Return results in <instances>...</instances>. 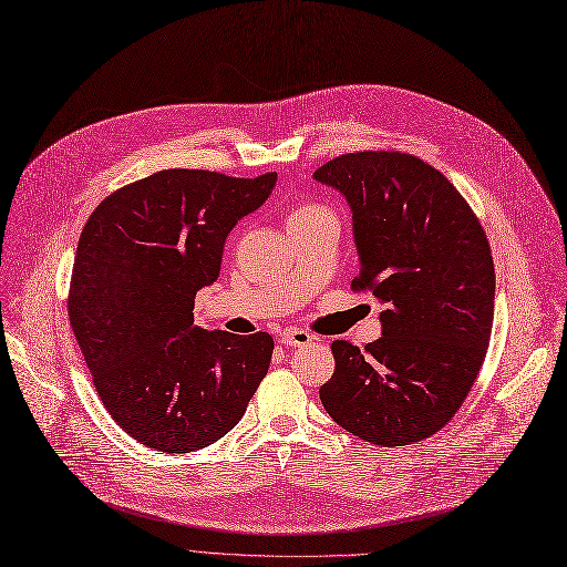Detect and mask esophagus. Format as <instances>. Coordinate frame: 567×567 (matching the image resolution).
Instances as JSON below:
<instances>
[{"mask_svg":"<svg viewBox=\"0 0 567 567\" xmlns=\"http://www.w3.org/2000/svg\"><path fill=\"white\" fill-rule=\"evenodd\" d=\"M312 336L303 329H287L282 336H280V342L287 344V347H308L312 344Z\"/></svg>","mask_w":567,"mask_h":567,"instance_id":"1","label":"esophagus"}]
</instances>
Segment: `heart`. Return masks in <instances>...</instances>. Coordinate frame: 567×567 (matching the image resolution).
Listing matches in <instances>:
<instances>
[{"label": "heart", "mask_w": 567, "mask_h": 567, "mask_svg": "<svg viewBox=\"0 0 567 567\" xmlns=\"http://www.w3.org/2000/svg\"><path fill=\"white\" fill-rule=\"evenodd\" d=\"M321 212H323L321 206H317V204H306V206H299V208H296V212L291 214V220L310 218V216H317V214H321Z\"/></svg>", "instance_id": "1"}]
</instances>
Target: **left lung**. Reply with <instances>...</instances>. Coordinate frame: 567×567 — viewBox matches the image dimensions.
Here are the masks:
<instances>
[{
	"label": "left lung",
	"instance_id": "left-lung-1",
	"mask_svg": "<svg viewBox=\"0 0 567 567\" xmlns=\"http://www.w3.org/2000/svg\"><path fill=\"white\" fill-rule=\"evenodd\" d=\"M353 218L361 271L381 338L365 351L331 344L336 372L319 389L331 419L377 445L430 439L453 421L478 377L494 321L487 234L439 169L402 152L344 154L315 172Z\"/></svg>",
	"mask_w": 567,
	"mask_h": 567
}]
</instances>
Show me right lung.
I'll use <instances>...</instances> for the list:
<instances>
[{
  "label": "right lung",
  "instance_id": "1",
  "mask_svg": "<svg viewBox=\"0 0 567 567\" xmlns=\"http://www.w3.org/2000/svg\"><path fill=\"white\" fill-rule=\"evenodd\" d=\"M276 182L163 169L107 195L80 234L71 329L112 421L146 449L216 443L268 372L271 336L206 331L193 310L220 276L227 234Z\"/></svg>",
  "mask_w": 567,
  "mask_h": 567
}]
</instances>
